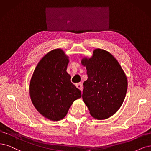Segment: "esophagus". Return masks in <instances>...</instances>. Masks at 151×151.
Masks as SVG:
<instances>
[{
	"label": "esophagus",
	"mask_w": 151,
	"mask_h": 151,
	"mask_svg": "<svg viewBox=\"0 0 151 151\" xmlns=\"http://www.w3.org/2000/svg\"><path fill=\"white\" fill-rule=\"evenodd\" d=\"M76 86L77 88H78L79 90L82 91V90H83V85H82L81 83H77V84H76Z\"/></svg>",
	"instance_id": "34e87169"
}]
</instances>
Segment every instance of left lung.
Returning <instances> with one entry per match:
<instances>
[{"label": "left lung", "mask_w": 151, "mask_h": 151, "mask_svg": "<svg viewBox=\"0 0 151 151\" xmlns=\"http://www.w3.org/2000/svg\"><path fill=\"white\" fill-rule=\"evenodd\" d=\"M88 79L83 83L82 98L90 114L98 120L108 119L122 104L127 80L119 62L110 53L96 49L90 59H82Z\"/></svg>", "instance_id": "obj_1"}]
</instances>
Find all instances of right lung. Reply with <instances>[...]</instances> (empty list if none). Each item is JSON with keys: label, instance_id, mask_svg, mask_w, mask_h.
Returning a JSON list of instances; mask_svg holds the SVG:
<instances>
[{"label": "right lung", "instance_id": "right-lung-1", "mask_svg": "<svg viewBox=\"0 0 151 151\" xmlns=\"http://www.w3.org/2000/svg\"><path fill=\"white\" fill-rule=\"evenodd\" d=\"M69 60L60 49L52 50L39 62L30 82V96L41 114L51 120L66 116L81 91L71 82L66 72Z\"/></svg>", "mask_w": 151, "mask_h": 151}]
</instances>
